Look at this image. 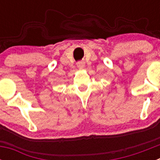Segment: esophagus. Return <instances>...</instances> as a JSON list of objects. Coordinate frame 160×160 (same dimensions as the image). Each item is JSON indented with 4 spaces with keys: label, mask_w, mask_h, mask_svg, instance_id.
<instances>
[{
    "label": "esophagus",
    "mask_w": 160,
    "mask_h": 160,
    "mask_svg": "<svg viewBox=\"0 0 160 160\" xmlns=\"http://www.w3.org/2000/svg\"><path fill=\"white\" fill-rule=\"evenodd\" d=\"M77 66L78 69H80V70H82L83 68L85 67V62H79L77 63Z\"/></svg>",
    "instance_id": "esophagus-1"
}]
</instances>
